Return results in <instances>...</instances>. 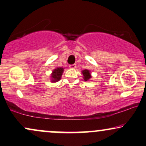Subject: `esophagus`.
<instances>
[{"label": "esophagus", "instance_id": "esophagus-1", "mask_svg": "<svg viewBox=\"0 0 146 146\" xmlns=\"http://www.w3.org/2000/svg\"><path fill=\"white\" fill-rule=\"evenodd\" d=\"M69 67L71 68V69H75V68L76 67V64H73V65H69Z\"/></svg>", "mask_w": 146, "mask_h": 146}]
</instances>
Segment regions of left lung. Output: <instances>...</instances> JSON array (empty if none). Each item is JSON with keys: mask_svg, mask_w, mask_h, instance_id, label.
<instances>
[{"mask_svg": "<svg viewBox=\"0 0 146 146\" xmlns=\"http://www.w3.org/2000/svg\"><path fill=\"white\" fill-rule=\"evenodd\" d=\"M82 73H83V77H83V79H84L85 81L89 80V79L91 77V74H90V73H89V70H87V69L83 70V71H82Z\"/></svg>", "mask_w": 146, "mask_h": 146, "instance_id": "1", "label": "left lung"}]
</instances>
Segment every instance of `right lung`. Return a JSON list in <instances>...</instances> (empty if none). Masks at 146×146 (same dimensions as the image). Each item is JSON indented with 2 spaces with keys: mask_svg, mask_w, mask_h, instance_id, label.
<instances>
[{
  "mask_svg": "<svg viewBox=\"0 0 146 146\" xmlns=\"http://www.w3.org/2000/svg\"><path fill=\"white\" fill-rule=\"evenodd\" d=\"M63 68L57 67V69H54L53 73L51 74V81L52 82H57L61 79V75L63 74Z\"/></svg>",
  "mask_w": 146,
  "mask_h": 146,
  "instance_id": "obj_1",
  "label": "right lung"
}]
</instances>
